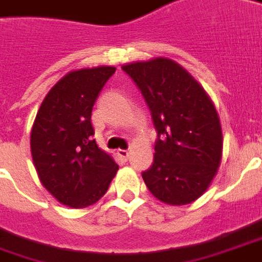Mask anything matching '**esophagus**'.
<instances>
[{"instance_id": "34e87169", "label": "esophagus", "mask_w": 262, "mask_h": 262, "mask_svg": "<svg viewBox=\"0 0 262 262\" xmlns=\"http://www.w3.org/2000/svg\"><path fill=\"white\" fill-rule=\"evenodd\" d=\"M118 155H120L122 161H128V158H129V152L127 149H118Z\"/></svg>"}]
</instances>
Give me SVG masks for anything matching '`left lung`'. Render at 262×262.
I'll return each mask as SVG.
<instances>
[{
  "label": "left lung",
  "instance_id": "8db88e82",
  "mask_svg": "<svg viewBox=\"0 0 262 262\" xmlns=\"http://www.w3.org/2000/svg\"><path fill=\"white\" fill-rule=\"evenodd\" d=\"M141 91L157 131L154 162L142 172L151 194L171 205L195 201L217 174L220 118L203 86L167 58L122 67Z\"/></svg>",
  "mask_w": 262,
  "mask_h": 262
}]
</instances>
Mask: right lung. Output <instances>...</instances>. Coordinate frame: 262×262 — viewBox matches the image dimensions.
<instances>
[{
    "label": "right lung",
    "instance_id": "1",
    "mask_svg": "<svg viewBox=\"0 0 262 262\" xmlns=\"http://www.w3.org/2000/svg\"><path fill=\"white\" fill-rule=\"evenodd\" d=\"M114 67L67 74L47 94L31 131L32 161L59 203L85 208L107 192L118 165L94 140L91 113Z\"/></svg>",
    "mask_w": 262,
    "mask_h": 262
}]
</instances>
